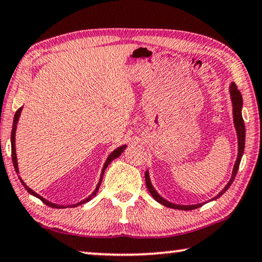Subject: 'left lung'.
Returning <instances> with one entry per match:
<instances>
[{
	"label": "left lung",
	"mask_w": 262,
	"mask_h": 262,
	"mask_svg": "<svg viewBox=\"0 0 262 262\" xmlns=\"http://www.w3.org/2000/svg\"><path fill=\"white\" fill-rule=\"evenodd\" d=\"M229 92H231V98H232V103H233V119H234V125L236 128V134H238V145H239V151H238V158H236V162L234 164V168H233V172H232V177H231V180H229L228 184L225 186V188L223 191H221L218 195L215 196V198H213V200L219 198L220 195H223L225 192L228 190V187L231 186L233 180H234L235 176H236V172L239 170V165L241 162V157L244 155V148H245V136H246V132H245V123H244V119H243V115H241V108H243V96H241L240 91L238 90V88H236L235 83H232L231 86H229ZM145 182H146V187L147 190L150 191L151 195L154 196V198L158 201L159 204L164 205V206L166 207H170V208H176V210H183V211H191V210H195V208H198L200 206H203L204 204H198V205H176V204H172L170 201L165 200L163 196H160L158 194V192H157L154 186H152V184L150 182V177H148V172L146 171L145 172Z\"/></svg>",
	"instance_id": "8db88e82"
}]
</instances>
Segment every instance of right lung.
Here are the masks:
<instances>
[{
	"label": "right lung",
	"mask_w": 262,
	"mask_h": 262,
	"mask_svg": "<svg viewBox=\"0 0 262 262\" xmlns=\"http://www.w3.org/2000/svg\"><path fill=\"white\" fill-rule=\"evenodd\" d=\"M21 111H22V107H19L17 111L15 112V116H14V123H13V130H11V159H13V164H14V168H15V171H16V173H18V166H17V158H16V151H15V134H16V125H17V122H18V118H19V115H21ZM125 145H123V146H120V147H118V148H116V150L112 152V154L107 157V159H106V162H105V164H104V166H103V170H102V174H100V179H99V183H98V185H97V187H96V190L92 192V194L90 195V196H88V198L85 199V200H83V201H79L78 204H75V205H71L70 207H76V206H78V205H82V204H84V203H86V201H90L92 198H94V196L97 194V192H98V188H99V186H100V183H102V179H103V174H104V171H105V168L107 167V165L110 164L112 160L114 159H116L117 158V157H119L120 155H122V152L125 150ZM19 178V180H21V183H22V185L24 186V188H26V190L30 193V194H33V195H35V196H37L38 199H41L44 204L46 205H48V206L49 207H52V208H64V206H62V205H56V204H52V203H50V201H48V200H46L44 198H42L41 195L39 194H37V193L36 192H34L33 190H31V188H29L26 185V183L23 182V180L21 179V177H18ZM66 207H69V206H66Z\"/></svg>",
	"instance_id": "1"
}]
</instances>
